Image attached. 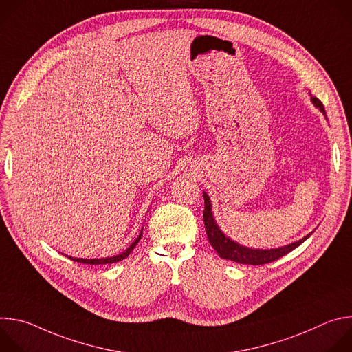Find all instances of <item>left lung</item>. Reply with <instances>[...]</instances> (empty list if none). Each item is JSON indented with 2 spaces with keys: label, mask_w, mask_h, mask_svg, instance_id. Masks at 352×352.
Returning <instances> with one entry per match:
<instances>
[{
  "label": "left lung",
  "mask_w": 352,
  "mask_h": 352,
  "mask_svg": "<svg viewBox=\"0 0 352 352\" xmlns=\"http://www.w3.org/2000/svg\"><path fill=\"white\" fill-rule=\"evenodd\" d=\"M314 104L326 116L324 107L322 104L320 100L318 97H312ZM204 197H205V210H204V221H205V228H206V234L209 238L210 245L213 246V249L219 254L220 258L223 259H228L232 261L235 263H242V265H254V266H259V265H266L270 262H274L277 259H280L281 256L287 255L288 252H291L292 249H295L296 246H299L307 238L311 236V234H308L307 236H304L302 239H299L294 243L285 245L283 248H276V249H267V250H261V249H252V248H246L242 246L234 241H231L230 238H227L220 228L217 227L213 214H212V205H210V199L208 196V193L204 192Z\"/></svg>",
  "instance_id": "left-lung-1"
}]
</instances>
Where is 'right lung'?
<instances>
[{
	"mask_svg": "<svg viewBox=\"0 0 352 352\" xmlns=\"http://www.w3.org/2000/svg\"><path fill=\"white\" fill-rule=\"evenodd\" d=\"M140 236H142V231H140V235L138 236V239L125 250V252L117 255V256H113V258H102V259H79V258H72V256H68L71 261L74 262H79V263H86V265H107V263H116V262H120V261H124L126 256H129V254L133 250V248L136 246V243L140 241Z\"/></svg>",
	"mask_w": 352,
	"mask_h": 352,
	"instance_id": "right-lung-1",
	"label": "right lung"
}]
</instances>
